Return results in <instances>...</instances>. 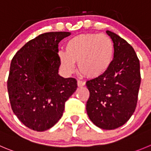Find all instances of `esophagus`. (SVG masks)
I'll list each match as a JSON object with an SVG mask.
<instances>
[{"mask_svg":"<svg viewBox=\"0 0 151 151\" xmlns=\"http://www.w3.org/2000/svg\"><path fill=\"white\" fill-rule=\"evenodd\" d=\"M77 84H78V87H83V86L85 85V82H84V81H80V80H78V81H77Z\"/></svg>","mask_w":151,"mask_h":151,"instance_id":"34e87169","label":"esophagus"}]
</instances>
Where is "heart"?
I'll list each match as a JSON object with an SVG mask.
<instances>
[{"mask_svg": "<svg viewBox=\"0 0 151 151\" xmlns=\"http://www.w3.org/2000/svg\"><path fill=\"white\" fill-rule=\"evenodd\" d=\"M65 51L58 54L60 66L67 74L76 70L90 78H99L110 69L114 58L115 48L111 38L107 35L84 33L67 41Z\"/></svg>", "mask_w": 151, "mask_h": 151, "instance_id": "obj_1", "label": "heart"}]
</instances>
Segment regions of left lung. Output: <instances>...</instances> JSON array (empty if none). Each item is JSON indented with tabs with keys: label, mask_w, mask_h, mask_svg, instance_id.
Masks as SVG:
<instances>
[{
	"label": "left lung",
	"mask_w": 151,
	"mask_h": 151,
	"mask_svg": "<svg viewBox=\"0 0 151 151\" xmlns=\"http://www.w3.org/2000/svg\"><path fill=\"white\" fill-rule=\"evenodd\" d=\"M107 33L114 44V58L105 74L86 83L90 91L86 110L95 125L113 130L125 124L136 110L141 74L130 44L114 32Z\"/></svg>",
	"instance_id": "left-lung-1"
}]
</instances>
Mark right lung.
<instances>
[{"instance_id":"add662e5","label":"right lung","mask_w":151,"mask_h":151,"mask_svg":"<svg viewBox=\"0 0 151 151\" xmlns=\"http://www.w3.org/2000/svg\"><path fill=\"white\" fill-rule=\"evenodd\" d=\"M70 34H41L21 47L11 61L7 90L12 110L32 130L44 131L55 125L76 90V78L58 75V43Z\"/></svg>"}]
</instances>
